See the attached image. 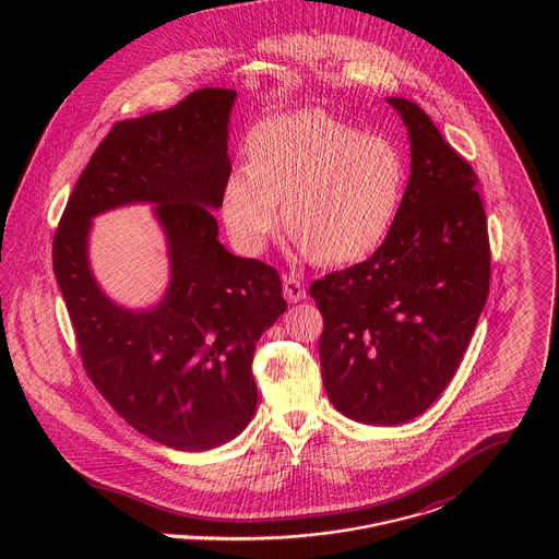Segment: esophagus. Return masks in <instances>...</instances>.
Segmentation results:
<instances>
[{
  "instance_id": "34e87169",
  "label": "esophagus",
  "mask_w": 559,
  "mask_h": 559,
  "mask_svg": "<svg viewBox=\"0 0 559 559\" xmlns=\"http://www.w3.org/2000/svg\"><path fill=\"white\" fill-rule=\"evenodd\" d=\"M283 295H285V299L289 304H297V301H301L306 297V289H304V285L299 283L297 276L285 274L283 276Z\"/></svg>"
}]
</instances>
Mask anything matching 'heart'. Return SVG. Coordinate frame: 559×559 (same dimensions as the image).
Wrapping results in <instances>:
<instances>
[{"label":"heart","mask_w":559,"mask_h":559,"mask_svg":"<svg viewBox=\"0 0 559 559\" xmlns=\"http://www.w3.org/2000/svg\"><path fill=\"white\" fill-rule=\"evenodd\" d=\"M249 165L222 187V215L247 253L264 249L285 222L301 249L326 264L365 260L392 230L406 190V163L385 135L306 108L276 115L247 138Z\"/></svg>","instance_id":"heart-1"}]
</instances>
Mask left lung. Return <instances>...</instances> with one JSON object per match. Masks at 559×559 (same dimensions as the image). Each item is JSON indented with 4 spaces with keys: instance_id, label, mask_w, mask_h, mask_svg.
<instances>
[{
    "instance_id": "8db88e82",
    "label": "left lung",
    "mask_w": 559,
    "mask_h": 559,
    "mask_svg": "<svg viewBox=\"0 0 559 559\" xmlns=\"http://www.w3.org/2000/svg\"><path fill=\"white\" fill-rule=\"evenodd\" d=\"M411 142L399 217L362 264L312 283L324 329L326 396L354 421L399 426L427 411L459 369L490 285L478 176L424 108L388 98Z\"/></svg>"
}]
</instances>
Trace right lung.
<instances>
[{
    "instance_id": "add662e5",
    "label": "right lung",
    "mask_w": 559,
    "mask_h": 559,
    "mask_svg": "<svg viewBox=\"0 0 559 559\" xmlns=\"http://www.w3.org/2000/svg\"><path fill=\"white\" fill-rule=\"evenodd\" d=\"M235 100V90L205 87L112 126L53 235V274L85 372L133 429L176 451H210L249 426L255 346L287 310L278 272L233 255L210 212L233 169ZM140 202L156 205L170 283L155 307L130 311L97 285L86 245L96 214Z\"/></svg>"
}]
</instances>
